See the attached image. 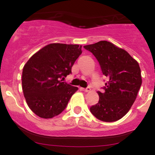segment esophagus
<instances>
[{"instance_id": "obj_1", "label": "esophagus", "mask_w": 155, "mask_h": 155, "mask_svg": "<svg viewBox=\"0 0 155 155\" xmlns=\"http://www.w3.org/2000/svg\"><path fill=\"white\" fill-rule=\"evenodd\" d=\"M81 90L83 91H84V92H89L90 91H91V88H90L89 87H86V88H81Z\"/></svg>"}]
</instances>
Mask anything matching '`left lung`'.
Here are the masks:
<instances>
[{
	"instance_id": "1",
	"label": "left lung",
	"mask_w": 155,
	"mask_h": 155,
	"mask_svg": "<svg viewBox=\"0 0 155 155\" xmlns=\"http://www.w3.org/2000/svg\"><path fill=\"white\" fill-rule=\"evenodd\" d=\"M92 53L108 78L103 92L98 91L99 101L90 108L98 120L115 122L130 109L142 84L139 64L126 50L108 41L84 46Z\"/></svg>"
}]
</instances>
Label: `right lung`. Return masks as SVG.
I'll list each match as a JSON object with an SVG mask.
<instances>
[{
	"instance_id": "1",
	"label": "right lung",
	"mask_w": 155,
	"mask_h": 155,
	"mask_svg": "<svg viewBox=\"0 0 155 155\" xmlns=\"http://www.w3.org/2000/svg\"><path fill=\"white\" fill-rule=\"evenodd\" d=\"M81 46L51 43L25 64L22 90L28 107L38 116L50 119L61 114L78 87L63 82L81 54Z\"/></svg>"
}]
</instances>
